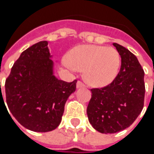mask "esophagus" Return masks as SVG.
Instances as JSON below:
<instances>
[{"label":"esophagus","mask_w":154,"mask_h":154,"mask_svg":"<svg viewBox=\"0 0 154 154\" xmlns=\"http://www.w3.org/2000/svg\"><path fill=\"white\" fill-rule=\"evenodd\" d=\"M85 87V84L83 82H82L81 81H78L77 82V88H81V87Z\"/></svg>","instance_id":"34e87169"}]
</instances>
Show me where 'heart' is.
I'll use <instances>...</instances> for the list:
<instances>
[{
  "label": "heart",
  "mask_w": 154,
  "mask_h": 154,
  "mask_svg": "<svg viewBox=\"0 0 154 154\" xmlns=\"http://www.w3.org/2000/svg\"><path fill=\"white\" fill-rule=\"evenodd\" d=\"M63 63L69 68L83 71V77L90 86L106 87L119 72L120 57L116 48L86 44L74 48Z\"/></svg>",
  "instance_id": "b5f03b06"
}]
</instances>
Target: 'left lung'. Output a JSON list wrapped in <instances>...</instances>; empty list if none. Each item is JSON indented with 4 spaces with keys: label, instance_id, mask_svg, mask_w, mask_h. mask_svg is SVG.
Listing matches in <instances>:
<instances>
[{
    "label": "left lung",
    "instance_id": "left-lung-1",
    "mask_svg": "<svg viewBox=\"0 0 154 154\" xmlns=\"http://www.w3.org/2000/svg\"><path fill=\"white\" fill-rule=\"evenodd\" d=\"M121 57L115 80L102 88L91 89L87 109L91 125L98 132L114 134L132 125L143 107L144 72L134 54L114 43Z\"/></svg>",
    "mask_w": 154,
    "mask_h": 154
}]
</instances>
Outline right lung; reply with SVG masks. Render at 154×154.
Listing matches in <instances>:
<instances>
[{"label": "right lung", "instance_id": "obj_1", "mask_svg": "<svg viewBox=\"0 0 154 154\" xmlns=\"http://www.w3.org/2000/svg\"><path fill=\"white\" fill-rule=\"evenodd\" d=\"M51 57L48 42L40 41L20 54L5 80L11 113L35 132H48L59 125L67 98L76 91L77 80L67 82L54 76Z\"/></svg>", "mask_w": 154, "mask_h": 154}]
</instances>
